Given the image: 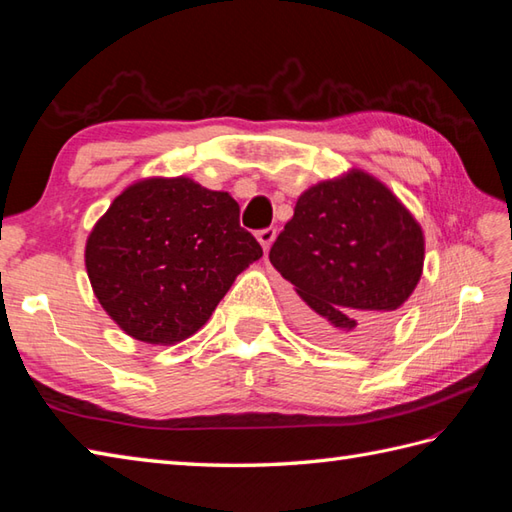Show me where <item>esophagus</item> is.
Instances as JSON below:
<instances>
[{"mask_svg":"<svg viewBox=\"0 0 512 512\" xmlns=\"http://www.w3.org/2000/svg\"><path fill=\"white\" fill-rule=\"evenodd\" d=\"M255 235H257V242L262 244V248L268 250L270 246H273V242H275L277 228H273V226H270V228H262V231H257Z\"/></svg>","mask_w":512,"mask_h":512,"instance_id":"esophagus-1","label":"esophagus"}]
</instances>
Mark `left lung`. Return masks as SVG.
Listing matches in <instances>:
<instances>
[{
  "mask_svg": "<svg viewBox=\"0 0 512 512\" xmlns=\"http://www.w3.org/2000/svg\"><path fill=\"white\" fill-rule=\"evenodd\" d=\"M295 286V317L325 341L383 334L416 290L424 235L383 182L361 169L303 191L270 248Z\"/></svg>",
  "mask_w": 512,
  "mask_h": 512,
  "instance_id": "obj_1",
  "label": "left lung"
}]
</instances>
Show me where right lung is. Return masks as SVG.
<instances>
[{
	"label": "right lung",
	"instance_id": "add662e5",
	"mask_svg": "<svg viewBox=\"0 0 512 512\" xmlns=\"http://www.w3.org/2000/svg\"><path fill=\"white\" fill-rule=\"evenodd\" d=\"M264 255L226 191L145 178L114 198L85 244L96 299L136 341L173 345L209 321L235 277Z\"/></svg>",
	"mask_w": 512,
	"mask_h": 512
}]
</instances>
